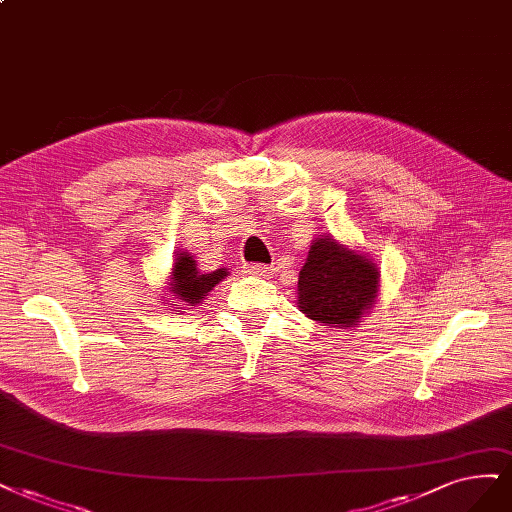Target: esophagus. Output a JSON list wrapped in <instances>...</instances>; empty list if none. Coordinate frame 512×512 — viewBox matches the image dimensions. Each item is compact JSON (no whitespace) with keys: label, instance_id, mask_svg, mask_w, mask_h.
<instances>
[{"label":"esophagus","instance_id":"obj_1","mask_svg":"<svg viewBox=\"0 0 512 512\" xmlns=\"http://www.w3.org/2000/svg\"><path fill=\"white\" fill-rule=\"evenodd\" d=\"M243 273L254 275V277H269L273 275V267H267V264H245Z\"/></svg>","mask_w":512,"mask_h":512}]
</instances>
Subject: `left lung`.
I'll return each instance as SVG.
<instances>
[{"label":"left lung","instance_id":"obj_1","mask_svg":"<svg viewBox=\"0 0 512 512\" xmlns=\"http://www.w3.org/2000/svg\"><path fill=\"white\" fill-rule=\"evenodd\" d=\"M379 288L377 262L324 233L311 241L298 275L296 303L320 326L354 330L377 305Z\"/></svg>","mask_w":512,"mask_h":512}]
</instances>
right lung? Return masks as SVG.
Masks as SVG:
<instances>
[{
  "label": "right lung",
  "mask_w": 512,
  "mask_h": 512,
  "mask_svg": "<svg viewBox=\"0 0 512 512\" xmlns=\"http://www.w3.org/2000/svg\"><path fill=\"white\" fill-rule=\"evenodd\" d=\"M226 277H228V269H216V271L205 273L197 267L195 254L188 250H180L175 252L163 301H167L165 305H172L175 302L173 309H192L201 305L207 298V294ZM167 295L170 296L169 299L166 298Z\"/></svg>",
  "instance_id": "1"
}]
</instances>
